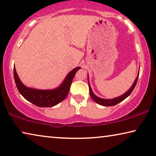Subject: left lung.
<instances>
[{"label":"left lung","instance_id":"obj_1","mask_svg":"<svg viewBox=\"0 0 156 156\" xmlns=\"http://www.w3.org/2000/svg\"><path fill=\"white\" fill-rule=\"evenodd\" d=\"M138 77H139V73H138L137 78H136L135 82H134V83L133 84L131 87H130L129 90H128L125 94H123V95L119 96V97H117V98H112V99H104V98H101L99 97H98V96H96L93 93L92 90H91L90 84V82H89V78H88L89 90H90V94L91 97L94 101H95L96 103H98V104H100L101 105H103V106H113V105H117V104H118L119 103H120L121 101H122L124 100L125 98H126L128 96L132 93V91H133V90H134V88L135 87L136 84H137Z\"/></svg>","mask_w":156,"mask_h":156}]
</instances>
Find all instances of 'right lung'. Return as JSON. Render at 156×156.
<instances>
[{"label": "right lung", "mask_w": 156, "mask_h": 156, "mask_svg": "<svg viewBox=\"0 0 156 156\" xmlns=\"http://www.w3.org/2000/svg\"><path fill=\"white\" fill-rule=\"evenodd\" d=\"M80 67H76L70 71L66 76L65 80L58 88L51 90H36L25 86L21 82L17 75L15 68L14 67V77L16 87L19 93L26 98L27 101L41 108L53 107L58 104L66 97L70 90L73 78L78 69Z\"/></svg>", "instance_id": "obj_1"}]
</instances>
